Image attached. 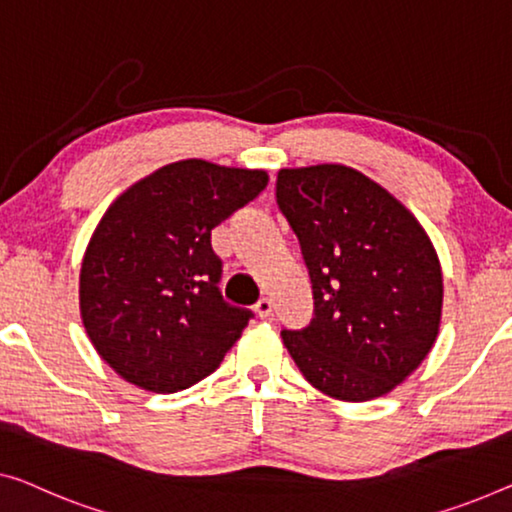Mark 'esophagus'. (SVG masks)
Wrapping results in <instances>:
<instances>
[{"instance_id":"34e87169","label":"esophagus","mask_w":512,"mask_h":512,"mask_svg":"<svg viewBox=\"0 0 512 512\" xmlns=\"http://www.w3.org/2000/svg\"><path fill=\"white\" fill-rule=\"evenodd\" d=\"M255 312H257V317L259 319H271V315H273V303H271V299H259L257 301V305H255Z\"/></svg>"}]
</instances>
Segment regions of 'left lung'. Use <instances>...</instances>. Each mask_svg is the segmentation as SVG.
Masks as SVG:
<instances>
[{
    "label": "left lung",
    "instance_id": "1",
    "mask_svg": "<svg viewBox=\"0 0 512 512\" xmlns=\"http://www.w3.org/2000/svg\"><path fill=\"white\" fill-rule=\"evenodd\" d=\"M282 216L299 236L315 299L301 331H282L317 391L365 402L402 384L437 340L444 278L414 213L354 167L278 172Z\"/></svg>",
    "mask_w": 512,
    "mask_h": 512
}]
</instances>
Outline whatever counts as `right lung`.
<instances>
[{"label": "right lung", "instance_id": "add662e5", "mask_svg": "<svg viewBox=\"0 0 512 512\" xmlns=\"http://www.w3.org/2000/svg\"><path fill=\"white\" fill-rule=\"evenodd\" d=\"M269 183L264 170L188 158L126 188L91 234L80 315L121 379L177 393L218 368L253 312L220 296L211 230Z\"/></svg>", "mask_w": 512, "mask_h": 512}]
</instances>
